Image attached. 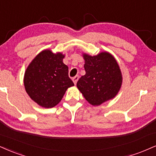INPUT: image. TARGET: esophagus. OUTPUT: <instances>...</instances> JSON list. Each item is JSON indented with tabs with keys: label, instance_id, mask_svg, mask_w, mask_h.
Here are the masks:
<instances>
[{
	"label": "esophagus",
	"instance_id": "obj_1",
	"mask_svg": "<svg viewBox=\"0 0 156 156\" xmlns=\"http://www.w3.org/2000/svg\"><path fill=\"white\" fill-rule=\"evenodd\" d=\"M78 79H79V77H78V76H75L74 78H73V83H74L75 85H76V84L77 81H78Z\"/></svg>",
	"mask_w": 156,
	"mask_h": 156
}]
</instances>
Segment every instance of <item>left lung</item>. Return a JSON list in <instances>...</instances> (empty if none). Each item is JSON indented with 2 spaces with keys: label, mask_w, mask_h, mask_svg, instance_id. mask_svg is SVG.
<instances>
[{
  "label": "left lung",
  "mask_w": 156,
  "mask_h": 156,
  "mask_svg": "<svg viewBox=\"0 0 156 156\" xmlns=\"http://www.w3.org/2000/svg\"><path fill=\"white\" fill-rule=\"evenodd\" d=\"M86 74L77 82V88L93 106L113 99L121 89L122 73L115 58L108 51L95 56L83 53Z\"/></svg>",
  "instance_id": "8db88e82"
}]
</instances>
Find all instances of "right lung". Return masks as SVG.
Segmentation results:
<instances>
[{"label":"right lung","mask_w":156,"mask_h":156,"mask_svg":"<svg viewBox=\"0 0 156 156\" xmlns=\"http://www.w3.org/2000/svg\"><path fill=\"white\" fill-rule=\"evenodd\" d=\"M65 54L51 50L41 51L29 64L24 76L26 92L38 105L54 108L67 89L74 86L68 76V67L63 63Z\"/></svg>","instance_id":"add662e5"}]
</instances>
